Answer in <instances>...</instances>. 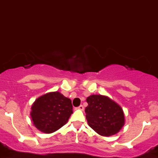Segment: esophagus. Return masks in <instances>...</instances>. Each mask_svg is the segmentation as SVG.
<instances>
[{
  "mask_svg": "<svg viewBox=\"0 0 158 158\" xmlns=\"http://www.w3.org/2000/svg\"><path fill=\"white\" fill-rule=\"evenodd\" d=\"M78 109H80V110H83V109H84V107H83V106H82V105H80V106L78 107Z\"/></svg>",
  "mask_w": 158,
  "mask_h": 158,
  "instance_id": "obj_1",
  "label": "esophagus"
}]
</instances>
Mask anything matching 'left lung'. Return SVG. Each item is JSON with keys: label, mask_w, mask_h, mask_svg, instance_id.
Here are the masks:
<instances>
[{"label": "left lung", "mask_w": 158, "mask_h": 158, "mask_svg": "<svg viewBox=\"0 0 158 158\" xmlns=\"http://www.w3.org/2000/svg\"><path fill=\"white\" fill-rule=\"evenodd\" d=\"M85 109L88 124L102 136L116 134L124 124L123 109L106 96L94 94L86 98Z\"/></svg>", "instance_id": "left-lung-1"}]
</instances>
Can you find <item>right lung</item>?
<instances>
[{
  "label": "right lung",
  "mask_w": 158,
  "mask_h": 158,
  "mask_svg": "<svg viewBox=\"0 0 158 158\" xmlns=\"http://www.w3.org/2000/svg\"><path fill=\"white\" fill-rule=\"evenodd\" d=\"M72 113L70 99L60 92H51L35 101L31 116L38 130L49 134L63 127Z\"/></svg>",
  "instance_id": "obj_1"
}]
</instances>
